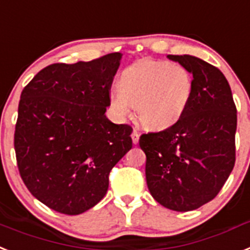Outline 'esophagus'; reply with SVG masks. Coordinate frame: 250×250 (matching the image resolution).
<instances>
[{"label":"esophagus","instance_id":"1","mask_svg":"<svg viewBox=\"0 0 250 250\" xmlns=\"http://www.w3.org/2000/svg\"><path fill=\"white\" fill-rule=\"evenodd\" d=\"M139 136H140V134L138 133L136 130H134L133 134H131V139H133L134 144H138V143H139Z\"/></svg>","mask_w":250,"mask_h":250}]
</instances>
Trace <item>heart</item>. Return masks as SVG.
<instances>
[{
  "label": "heart",
  "instance_id": "b5f03b06",
  "mask_svg": "<svg viewBox=\"0 0 250 250\" xmlns=\"http://www.w3.org/2000/svg\"><path fill=\"white\" fill-rule=\"evenodd\" d=\"M193 96V78L180 64L142 59L124 70L110 93L111 107L126 117L135 106L136 119L149 130H166L186 114Z\"/></svg>",
  "mask_w": 250,
  "mask_h": 250
}]
</instances>
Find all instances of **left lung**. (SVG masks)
Wrapping results in <instances>:
<instances>
[{
    "label": "left lung",
    "instance_id": "8db88e82",
    "mask_svg": "<svg viewBox=\"0 0 250 250\" xmlns=\"http://www.w3.org/2000/svg\"><path fill=\"white\" fill-rule=\"evenodd\" d=\"M193 77V96L176 125L140 136L151 196L173 211H191L216 197L235 163L236 107L227 78L192 55H168Z\"/></svg>",
    "mask_w": 250,
    "mask_h": 250
}]
</instances>
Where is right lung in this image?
Listing matches in <instances>:
<instances>
[{"mask_svg":"<svg viewBox=\"0 0 250 250\" xmlns=\"http://www.w3.org/2000/svg\"><path fill=\"white\" fill-rule=\"evenodd\" d=\"M121 57L52 64L21 92L14 143L20 176L34 197L61 214L99 204L110 170L133 146L131 126L104 115Z\"/></svg>","mask_w":250,"mask_h":250,"instance_id":"1","label":"right lung"}]
</instances>
